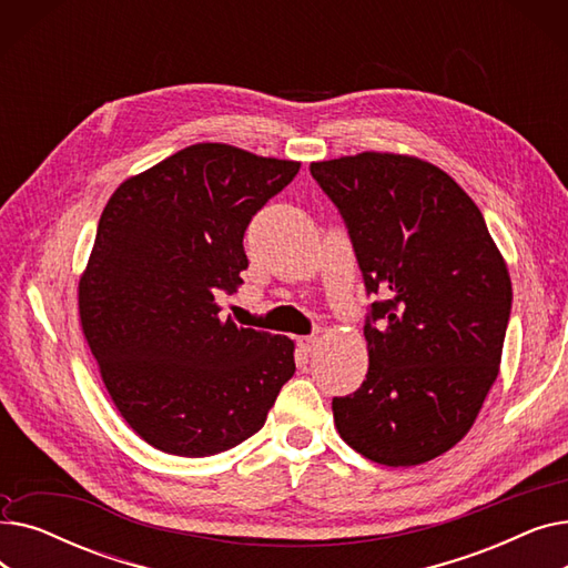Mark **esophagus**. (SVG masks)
Here are the masks:
<instances>
[{"instance_id": "34e87169", "label": "esophagus", "mask_w": 568, "mask_h": 568, "mask_svg": "<svg viewBox=\"0 0 568 568\" xmlns=\"http://www.w3.org/2000/svg\"><path fill=\"white\" fill-rule=\"evenodd\" d=\"M317 349V336H304V338H300V352L302 354H313Z\"/></svg>"}]
</instances>
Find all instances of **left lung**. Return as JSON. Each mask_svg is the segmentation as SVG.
Returning a JSON list of instances; mask_svg holds the SVG:
<instances>
[{
	"mask_svg": "<svg viewBox=\"0 0 568 568\" xmlns=\"http://www.w3.org/2000/svg\"><path fill=\"white\" fill-rule=\"evenodd\" d=\"M349 230L368 292V373L334 398L338 435L364 458L409 467L456 446L499 375L511 276L474 200L437 165L362 152L311 163Z\"/></svg>",
	"mask_w": 568,
	"mask_h": 568,
	"instance_id": "1",
	"label": "left lung"
}]
</instances>
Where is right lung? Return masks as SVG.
I'll list each match as a JSON object with an SVG mask.
<instances>
[{"instance_id":"add662e5","label":"right lung","mask_w":568,"mask_h":568,"mask_svg":"<svg viewBox=\"0 0 568 568\" xmlns=\"http://www.w3.org/2000/svg\"><path fill=\"white\" fill-rule=\"evenodd\" d=\"M300 161L197 142L110 195L78 283L84 341L122 419L202 458L255 435L294 375V341L221 320L248 266L244 232Z\"/></svg>"}]
</instances>
